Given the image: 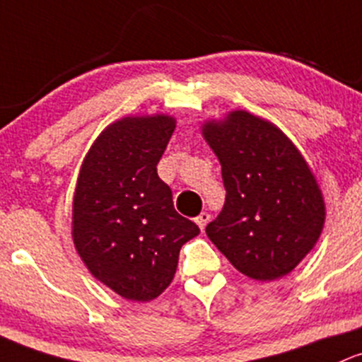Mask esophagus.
<instances>
[{
    "label": "esophagus",
    "mask_w": 362,
    "mask_h": 362,
    "mask_svg": "<svg viewBox=\"0 0 362 362\" xmlns=\"http://www.w3.org/2000/svg\"><path fill=\"white\" fill-rule=\"evenodd\" d=\"M209 221H211V214H207V212H200V214L195 218V223L199 225V228L202 230V232L206 230Z\"/></svg>",
    "instance_id": "1"
}]
</instances>
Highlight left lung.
Masks as SVG:
<instances>
[{"mask_svg": "<svg viewBox=\"0 0 362 362\" xmlns=\"http://www.w3.org/2000/svg\"><path fill=\"white\" fill-rule=\"evenodd\" d=\"M202 134L226 189L207 237L240 274L284 277L314 249L326 219L310 167L279 127L247 111L206 122Z\"/></svg>", "mask_w": 362, "mask_h": 362, "instance_id": "obj_1", "label": "left lung"}]
</instances>
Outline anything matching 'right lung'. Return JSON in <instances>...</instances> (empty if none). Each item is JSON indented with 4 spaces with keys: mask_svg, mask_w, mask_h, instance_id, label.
Listing matches in <instances>:
<instances>
[{
    "mask_svg": "<svg viewBox=\"0 0 362 362\" xmlns=\"http://www.w3.org/2000/svg\"><path fill=\"white\" fill-rule=\"evenodd\" d=\"M176 120L125 117L100 132L81 163L73 240L90 274L125 300L150 301L173 282L182 244L200 233L177 214L156 174Z\"/></svg>",
    "mask_w": 362,
    "mask_h": 362,
    "instance_id": "right-lung-1",
    "label": "right lung"
}]
</instances>
